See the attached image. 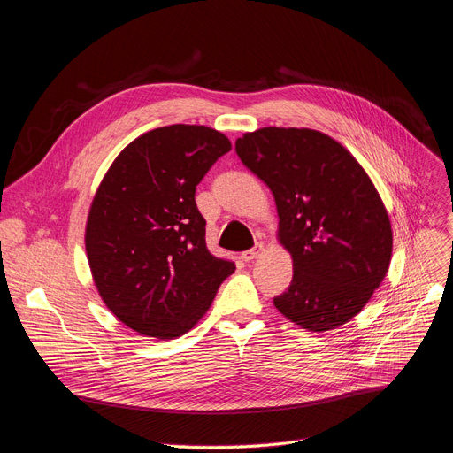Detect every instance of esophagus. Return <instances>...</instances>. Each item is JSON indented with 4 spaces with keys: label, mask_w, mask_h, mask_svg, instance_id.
<instances>
[{
    "label": "esophagus",
    "mask_w": 453,
    "mask_h": 453,
    "mask_svg": "<svg viewBox=\"0 0 453 453\" xmlns=\"http://www.w3.org/2000/svg\"><path fill=\"white\" fill-rule=\"evenodd\" d=\"M261 250H263L261 245H257V247H254V249H250V250H245V252L242 254V259H243V261H254V259L261 254Z\"/></svg>",
    "instance_id": "1"
}]
</instances>
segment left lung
Listing matches in <instances>:
<instances>
[{
    "instance_id": "1",
    "label": "left lung",
    "mask_w": 453,
    "mask_h": 453,
    "mask_svg": "<svg viewBox=\"0 0 453 453\" xmlns=\"http://www.w3.org/2000/svg\"><path fill=\"white\" fill-rule=\"evenodd\" d=\"M235 153L271 188L280 242L295 265L276 309L314 333L349 322L391 259V225L373 182L348 150L314 129L261 127L237 139Z\"/></svg>"
}]
</instances>
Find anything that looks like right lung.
Masks as SVG:
<instances>
[{
	"label": "right lung",
	"mask_w": 453,
	"mask_h": 453,
	"mask_svg": "<svg viewBox=\"0 0 453 453\" xmlns=\"http://www.w3.org/2000/svg\"><path fill=\"white\" fill-rule=\"evenodd\" d=\"M230 141L206 126L173 124L133 141L93 199L86 250L104 303L146 336L175 338L208 311L235 271L206 247L196 186Z\"/></svg>",
	"instance_id": "add662e5"
}]
</instances>
